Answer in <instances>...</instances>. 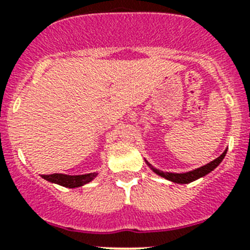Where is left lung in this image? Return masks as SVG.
I'll use <instances>...</instances> for the list:
<instances>
[{
  "label": "left lung",
  "mask_w": 250,
  "mask_h": 250,
  "mask_svg": "<svg viewBox=\"0 0 250 250\" xmlns=\"http://www.w3.org/2000/svg\"><path fill=\"white\" fill-rule=\"evenodd\" d=\"M226 153H227V149H226V150L223 151L220 157L217 158V159L212 160V162L208 163V164L204 165V167H197V169H195V170H191V171L181 172V174L162 171V170L155 169V167H151V165L149 164L146 160V163L148 164V167H150L154 172H155V174L159 175V176H162V178H165L167 180L172 181V183H176V184H188V183H192V181L197 180V179H200V178H204L205 175H207L208 172H211L212 170L216 169V167L221 164V162L223 160V158L226 157Z\"/></svg>",
  "instance_id": "left-lung-1"
}]
</instances>
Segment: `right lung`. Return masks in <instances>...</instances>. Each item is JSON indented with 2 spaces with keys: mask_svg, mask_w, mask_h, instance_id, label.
<instances>
[{
  "mask_svg": "<svg viewBox=\"0 0 250 250\" xmlns=\"http://www.w3.org/2000/svg\"><path fill=\"white\" fill-rule=\"evenodd\" d=\"M97 176V172H90L85 175H66V174H51L42 175V178L53 184H58L60 186L69 188H75L88 184Z\"/></svg>",
  "mask_w": 250,
  "mask_h": 250,
  "instance_id": "right-lung-1",
  "label": "right lung"
}]
</instances>
